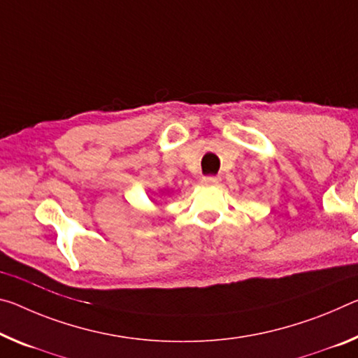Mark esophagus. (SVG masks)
<instances>
[{"instance_id":"obj_1","label":"esophagus","mask_w":358,"mask_h":358,"mask_svg":"<svg viewBox=\"0 0 358 358\" xmlns=\"http://www.w3.org/2000/svg\"><path fill=\"white\" fill-rule=\"evenodd\" d=\"M201 181H202V185L210 186V185H218L220 183V178L218 177H213V175H210V177H203Z\"/></svg>"}]
</instances>
